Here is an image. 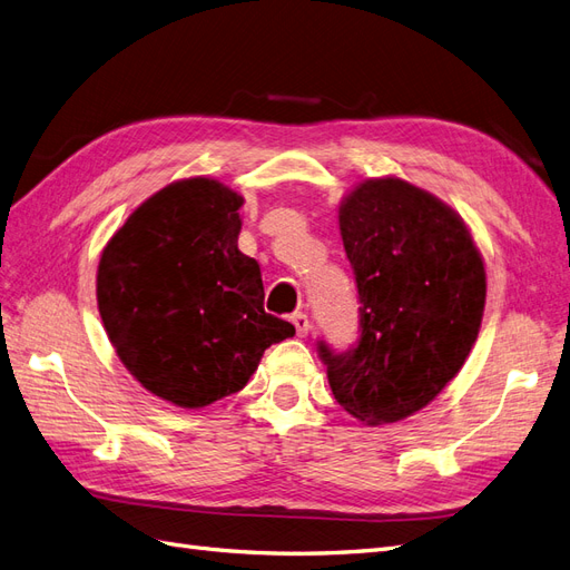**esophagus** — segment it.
<instances>
[{"mask_svg": "<svg viewBox=\"0 0 570 570\" xmlns=\"http://www.w3.org/2000/svg\"><path fill=\"white\" fill-rule=\"evenodd\" d=\"M292 323H295V327H297V335H299V337H306V335H308V331H312V321H308V316H306V314H302V312L292 314Z\"/></svg>", "mask_w": 570, "mask_h": 570, "instance_id": "1", "label": "esophagus"}]
</instances>
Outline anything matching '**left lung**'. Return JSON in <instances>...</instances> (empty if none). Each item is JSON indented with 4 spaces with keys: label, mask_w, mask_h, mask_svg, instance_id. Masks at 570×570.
I'll return each instance as SVG.
<instances>
[{
    "label": "left lung",
    "mask_w": 570,
    "mask_h": 570,
    "mask_svg": "<svg viewBox=\"0 0 570 570\" xmlns=\"http://www.w3.org/2000/svg\"><path fill=\"white\" fill-rule=\"evenodd\" d=\"M358 289V342L318 344L337 404L366 425L404 421L461 371L485 312V264L463 218L402 178L361 180L340 204Z\"/></svg>",
    "instance_id": "left-lung-1"
}]
</instances>
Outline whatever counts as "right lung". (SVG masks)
Segmentation results:
<instances>
[{
  "instance_id": "1",
  "label": "right lung",
  "mask_w": 570,
  "mask_h": 570,
  "mask_svg": "<svg viewBox=\"0 0 570 570\" xmlns=\"http://www.w3.org/2000/svg\"><path fill=\"white\" fill-rule=\"evenodd\" d=\"M243 197L214 178L166 185L128 216L97 268L118 358L151 394L202 409L247 385L295 325L264 312L262 268L237 249Z\"/></svg>"
}]
</instances>
